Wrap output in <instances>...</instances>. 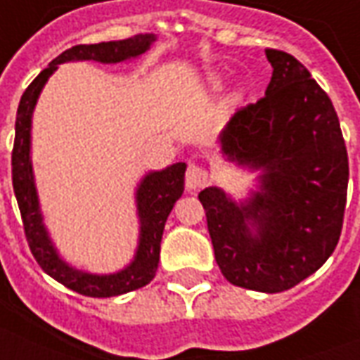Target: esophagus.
Listing matches in <instances>:
<instances>
[{
  "instance_id": "34e87169",
  "label": "esophagus",
  "mask_w": 360,
  "mask_h": 360,
  "mask_svg": "<svg viewBox=\"0 0 360 360\" xmlns=\"http://www.w3.org/2000/svg\"><path fill=\"white\" fill-rule=\"evenodd\" d=\"M206 185H208V172L200 165H188L187 173H185V187L188 191H196V188H202Z\"/></svg>"
}]
</instances>
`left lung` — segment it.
I'll return each instance as SVG.
<instances>
[{"mask_svg": "<svg viewBox=\"0 0 360 360\" xmlns=\"http://www.w3.org/2000/svg\"><path fill=\"white\" fill-rule=\"evenodd\" d=\"M266 96L235 111L219 134L231 162L264 169L260 193L235 204L200 191L214 255L233 285L281 293L324 264L340 241L349 160L330 96L301 61L266 50Z\"/></svg>", "mask_w": 360, "mask_h": 360, "instance_id": "obj_1", "label": "left lung"}]
</instances>
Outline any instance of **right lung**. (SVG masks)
I'll use <instances>...</instances> for the list:
<instances>
[{
  "label": "right lung",
  "instance_id": "right-lung-1",
  "mask_svg": "<svg viewBox=\"0 0 360 360\" xmlns=\"http://www.w3.org/2000/svg\"><path fill=\"white\" fill-rule=\"evenodd\" d=\"M154 40H156L154 34H136L127 40H117V42L73 46L53 59L50 65L28 84L25 94L20 96L17 121H15L11 175L13 191L17 196L28 247L36 262L48 276L86 297H117V295L144 287L154 279L158 262H160V243L164 235L165 221L173 204L183 195L187 165L179 162L162 172L148 173L141 183V187L136 191V206H139V216H141V243H139V250L133 262L127 266L125 270L111 274V276L84 274L67 266L58 257L42 224V216L38 210L34 177H32V165H30V119H32V111H34L40 90L50 79V75L58 69L59 63L82 61V59H94L102 63H119V61L144 53Z\"/></svg>",
  "mask_w": 360,
  "mask_h": 360
}]
</instances>
